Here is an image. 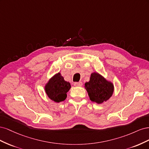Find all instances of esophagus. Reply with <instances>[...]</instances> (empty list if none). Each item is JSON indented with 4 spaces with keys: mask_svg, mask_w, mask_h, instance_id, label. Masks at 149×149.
Returning a JSON list of instances; mask_svg holds the SVG:
<instances>
[{
    "mask_svg": "<svg viewBox=\"0 0 149 149\" xmlns=\"http://www.w3.org/2000/svg\"><path fill=\"white\" fill-rule=\"evenodd\" d=\"M74 85L75 86H82L83 83L82 82H76V83H74Z\"/></svg>",
    "mask_w": 149,
    "mask_h": 149,
    "instance_id": "esophagus-1",
    "label": "esophagus"
}]
</instances>
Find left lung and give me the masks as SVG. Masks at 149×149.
<instances>
[{
  "label": "left lung",
  "mask_w": 149,
  "mask_h": 149,
  "mask_svg": "<svg viewBox=\"0 0 149 149\" xmlns=\"http://www.w3.org/2000/svg\"><path fill=\"white\" fill-rule=\"evenodd\" d=\"M84 88L90 100L99 104L109 100L114 91L113 83L97 72L91 74L89 81L84 84Z\"/></svg>",
  "instance_id": "8db88e82"
}]
</instances>
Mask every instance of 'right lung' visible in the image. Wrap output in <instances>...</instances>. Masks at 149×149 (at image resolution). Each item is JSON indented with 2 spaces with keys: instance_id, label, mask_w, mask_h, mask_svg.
Instances as JSON below:
<instances>
[{
  "instance_id": "1",
  "label": "right lung",
  "mask_w": 149,
  "mask_h": 149,
  "mask_svg": "<svg viewBox=\"0 0 149 149\" xmlns=\"http://www.w3.org/2000/svg\"><path fill=\"white\" fill-rule=\"evenodd\" d=\"M44 88L47 96L52 101L58 103L66 100L71 84L64 79L59 72L48 80Z\"/></svg>"
}]
</instances>
